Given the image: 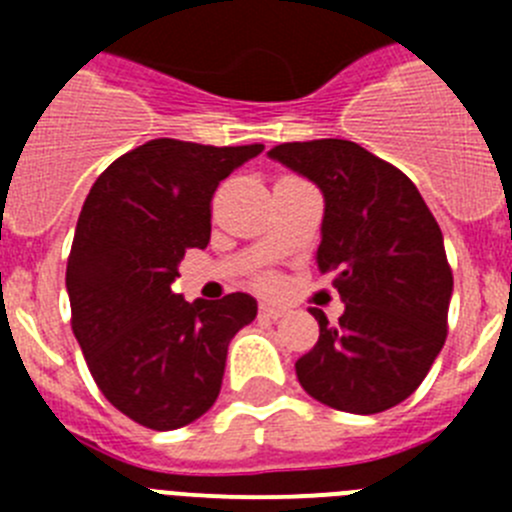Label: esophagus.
I'll use <instances>...</instances> for the list:
<instances>
[{"label":"esophagus","instance_id":"1","mask_svg":"<svg viewBox=\"0 0 512 512\" xmlns=\"http://www.w3.org/2000/svg\"><path fill=\"white\" fill-rule=\"evenodd\" d=\"M259 315H261V318L277 320V318H284V310H282V307H274V305H261Z\"/></svg>","mask_w":512,"mask_h":512}]
</instances>
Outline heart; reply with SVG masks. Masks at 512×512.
Wrapping results in <instances>:
<instances>
[{
  "label": "heart",
  "instance_id": "1",
  "mask_svg": "<svg viewBox=\"0 0 512 512\" xmlns=\"http://www.w3.org/2000/svg\"><path fill=\"white\" fill-rule=\"evenodd\" d=\"M256 287H259L261 292H266V295H271V292H277V289L282 287V279H279L277 274H261V277L256 279Z\"/></svg>",
  "mask_w": 512,
  "mask_h": 512
}]
</instances>
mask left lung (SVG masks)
<instances>
[{
    "mask_svg": "<svg viewBox=\"0 0 512 512\" xmlns=\"http://www.w3.org/2000/svg\"><path fill=\"white\" fill-rule=\"evenodd\" d=\"M269 156L325 197L318 269L336 274L346 310L318 307V343L295 364L310 397L374 415L413 395L446 341L454 277L436 217L408 176L341 138L282 143Z\"/></svg>",
    "mask_w": 512,
    "mask_h": 512,
    "instance_id": "1",
    "label": "left lung"
}]
</instances>
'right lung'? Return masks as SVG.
Wrapping results in <instances>:
<instances>
[{
    "instance_id": "add662e5",
    "label": "right lung",
    "mask_w": 512,
    "mask_h": 512,
    "mask_svg": "<svg viewBox=\"0 0 512 512\" xmlns=\"http://www.w3.org/2000/svg\"><path fill=\"white\" fill-rule=\"evenodd\" d=\"M264 151L156 138L112 161L81 207L66 266L71 328L102 395L153 431L212 408L230 338L256 318L243 292L187 302L171 292L187 248L210 243V202Z\"/></svg>"
}]
</instances>
